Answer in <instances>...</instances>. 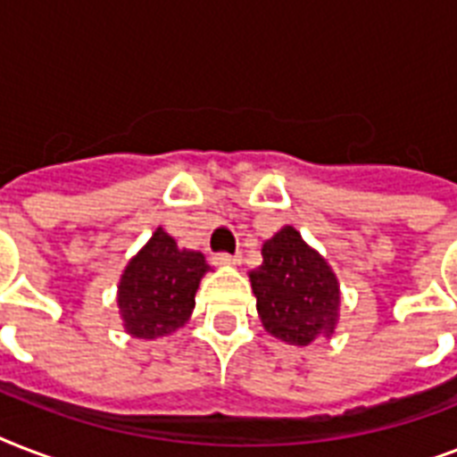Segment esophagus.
<instances>
[{
	"instance_id": "obj_1",
	"label": "esophagus",
	"mask_w": 457,
	"mask_h": 457,
	"mask_svg": "<svg viewBox=\"0 0 457 457\" xmlns=\"http://www.w3.org/2000/svg\"><path fill=\"white\" fill-rule=\"evenodd\" d=\"M242 263V256H232V253H215L213 265L218 268H229V265H239Z\"/></svg>"
}]
</instances>
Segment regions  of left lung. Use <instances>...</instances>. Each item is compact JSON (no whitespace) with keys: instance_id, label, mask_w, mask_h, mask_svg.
<instances>
[{"instance_id":"obj_1","label":"left lung","mask_w":457,"mask_h":457,"mask_svg":"<svg viewBox=\"0 0 457 457\" xmlns=\"http://www.w3.org/2000/svg\"><path fill=\"white\" fill-rule=\"evenodd\" d=\"M261 253L263 265L249 278L265 329L292 346L329 337L339 320V282L325 258L292 225L268 239Z\"/></svg>"}]
</instances>
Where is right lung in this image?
I'll return each instance as SVG.
<instances>
[{"mask_svg": "<svg viewBox=\"0 0 457 457\" xmlns=\"http://www.w3.org/2000/svg\"><path fill=\"white\" fill-rule=\"evenodd\" d=\"M206 272L201 251L178 249L175 239L158 228L120 275L118 308L125 332L137 339H158L185 325Z\"/></svg>", "mask_w": 457, "mask_h": 457, "instance_id": "obj_1", "label": "right lung"}]
</instances>
